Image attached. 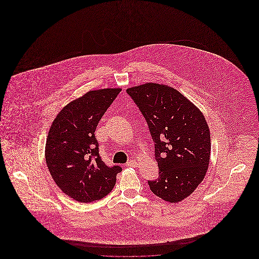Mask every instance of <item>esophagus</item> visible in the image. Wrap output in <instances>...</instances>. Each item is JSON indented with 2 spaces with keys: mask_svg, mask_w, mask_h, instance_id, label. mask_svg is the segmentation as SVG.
<instances>
[{
  "mask_svg": "<svg viewBox=\"0 0 259 259\" xmlns=\"http://www.w3.org/2000/svg\"><path fill=\"white\" fill-rule=\"evenodd\" d=\"M127 166H129V167H137V161L135 160H129L127 162V164H126Z\"/></svg>",
  "mask_w": 259,
  "mask_h": 259,
  "instance_id": "obj_1",
  "label": "esophagus"
}]
</instances>
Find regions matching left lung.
Listing matches in <instances>:
<instances>
[{
	"label": "left lung",
	"instance_id": "8db88e82",
	"mask_svg": "<svg viewBox=\"0 0 259 259\" xmlns=\"http://www.w3.org/2000/svg\"><path fill=\"white\" fill-rule=\"evenodd\" d=\"M126 92L144 115L154 142L159 177L148 181L150 190L170 203L183 201L208 171L210 135L202 111L168 85L148 82Z\"/></svg>",
	"mask_w": 259,
	"mask_h": 259
}]
</instances>
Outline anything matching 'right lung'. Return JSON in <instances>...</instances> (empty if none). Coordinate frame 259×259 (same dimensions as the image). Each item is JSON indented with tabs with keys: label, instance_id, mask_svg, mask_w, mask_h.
Masks as SVG:
<instances>
[{
	"label": "right lung",
	"instance_id": "1",
	"mask_svg": "<svg viewBox=\"0 0 259 259\" xmlns=\"http://www.w3.org/2000/svg\"><path fill=\"white\" fill-rule=\"evenodd\" d=\"M120 88L91 90L65 106L50 126L46 161L55 184L77 202L108 195L120 166H107L99 154L95 130Z\"/></svg>",
	"mask_w": 259,
	"mask_h": 259
}]
</instances>
